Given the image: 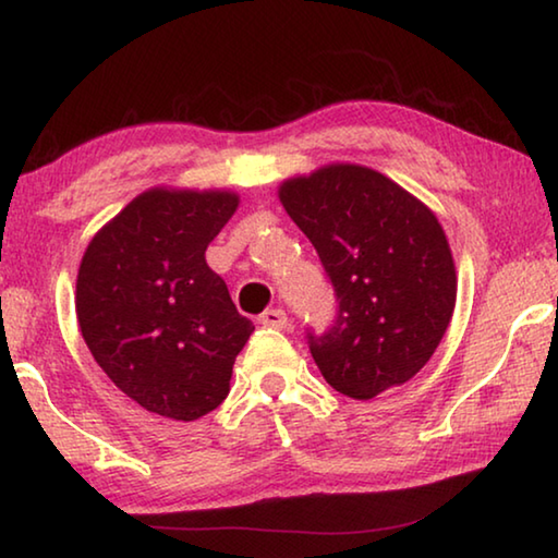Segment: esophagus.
<instances>
[{"label": "esophagus", "instance_id": "34e87169", "mask_svg": "<svg viewBox=\"0 0 558 558\" xmlns=\"http://www.w3.org/2000/svg\"><path fill=\"white\" fill-rule=\"evenodd\" d=\"M260 323L265 327H276V330H282V327H288V315H286V311H280V307H272V311H265L260 315Z\"/></svg>", "mask_w": 558, "mask_h": 558}]
</instances>
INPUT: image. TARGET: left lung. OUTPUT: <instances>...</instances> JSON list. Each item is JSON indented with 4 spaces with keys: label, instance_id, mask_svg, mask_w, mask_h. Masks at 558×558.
I'll return each mask as SVG.
<instances>
[{
    "label": "left lung",
    "instance_id": "8db88e82",
    "mask_svg": "<svg viewBox=\"0 0 558 558\" xmlns=\"http://www.w3.org/2000/svg\"><path fill=\"white\" fill-rule=\"evenodd\" d=\"M278 196L338 298L330 330L307 332L327 385L352 400L404 385L435 355L454 313L457 272L437 216L355 163L298 175Z\"/></svg>",
    "mask_w": 558,
    "mask_h": 558
}]
</instances>
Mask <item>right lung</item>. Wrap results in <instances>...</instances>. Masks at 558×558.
I'll return each instance as SVG.
<instances>
[{
	"label": "right lung",
	"instance_id": "add662e5",
	"mask_svg": "<svg viewBox=\"0 0 558 558\" xmlns=\"http://www.w3.org/2000/svg\"><path fill=\"white\" fill-rule=\"evenodd\" d=\"M235 208L231 191L151 189L82 258L76 317L88 350L123 395L161 417L191 422L216 410L255 330L206 263Z\"/></svg>",
	"mask_w": 558,
	"mask_h": 558
}]
</instances>
